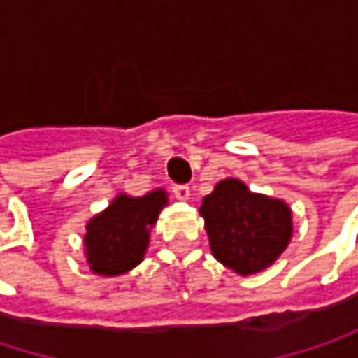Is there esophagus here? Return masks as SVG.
<instances>
[{"mask_svg":"<svg viewBox=\"0 0 358 358\" xmlns=\"http://www.w3.org/2000/svg\"><path fill=\"white\" fill-rule=\"evenodd\" d=\"M172 190H174L176 199H180V201H188L190 199V188L186 184H174Z\"/></svg>","mask_w":358,"mask_h":358,"instance_id":"esophagus-1","label":"esophagus"}]
</instances>
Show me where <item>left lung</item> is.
<instances>
[{"mask_svg":"<svg viewBox=\"0 0 358 358\" xmlns=\"http://www.w3.org/2000/svg\"><path fill=\"white\" fill-rule=\"evenodd\" d=\"M213 257L241 275L269 267L292 238L290 207L250 192L245 182L226 178L201 203Z\"/></svg>","mask_w":358,"mask_h":358,"instance_id":"left-lung-1","label":"left lung"}]
</instances>
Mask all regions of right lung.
<instances>
[{"instance_id": "1", "label": "right lung", "mask_w": 358, "mask_h": 358, "mask_svg": "<svg viewBox=\"0 0 358 358\" xmlns=\"http://www.w3.org/2000/svg\"><path fill=\"white\" fill-rule=\"evenodd\" d=\"M168 205L164 188L145 196L117 194L106 211L87 224L85 255L99 275H120L136 267L149 245V230Z\"/></svg>"}]
</instances>
